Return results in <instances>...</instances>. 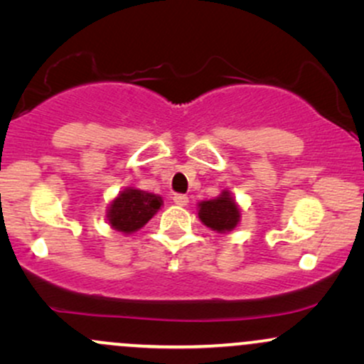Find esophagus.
I'll list each match as a JSON object with an SVG mask.
<instances>
[{
	"label": "esophagus",
	"mask_w": 364,
	"mask_h": 364,
	"mask_svg": "<svg viewBox=\"0 0 364 364\" xmlns=\"http://www.w3.org/2000/svg\"><path fill=\"white\" fill-rule=\"evenodd\" d=\"M173 200H174V203H176V205H179V207H186L188 202H190L186 195H174Z\"/></svg>",
	"instance_id": "1"
}]
</instances>
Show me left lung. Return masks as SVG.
<instances>
[{
    "instance_id": "1",
    "label": "left lung",
    "mask_w": 364,
    "mask_h": 364,
    "mask_svg": "<svg viewBox=\"0 0 364 364\" xmlns=\"http://www.w3.org/2000/svg\"><path fill=\"white\" fill-rule=\"evenodd\" d=\"M196 212L202 224L219 235L235 231L241 220V207L229 190H223L215 198L198 202Z\"/></svg>"
}]
</instances>
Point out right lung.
I'll return each mask as SVG.
<instances>
[{
	"label": "right lung",
	"mask_w": 364,
	"mask_h": 364,
	"mask_svg": "<svg viewBox=\"0 0 364 364\" xmlns=\"http://www.w3.org/2000/svg\"><path fill=\"white\" fill-rule=\"evenodd\" d=\"M164 205L161 195L127 186L111 200L106 210L107 224L123 235H133Z\"/></svg>",
	"instance_id": "1"
}]
</instances>
